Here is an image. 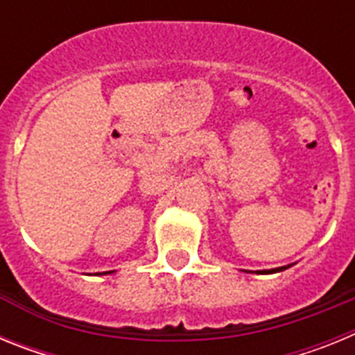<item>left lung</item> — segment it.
Returning a JSON list of instances; mask_svg holds the SVG:
<instances>
[{
  "label": "left lung",
  "mask_w": 355,
  "mask_h": 355,
  "mask_svg": "<svg viewBox=\"0 0 355 355\" xmlns=\"http://www.w3.org/2000/svg\"><path fill=\"white\" fill-rule=\"evenodd\" d=\"M284 268H286V266H283V268H274V270H263V274H270V272H281V270H284Z\"/></svg>",
  "instance_id": "obj_1"
}]
</instances>
